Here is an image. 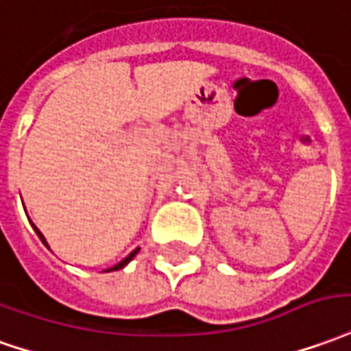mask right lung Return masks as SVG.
Returning a JSON list of instances; mask_svg holds the SVG:
<instances>
[{
  "label": "right lung",
  "mask_w": 351,
  "mask_h": 351,
  "mask_svg": "<svg viewBox=\"0 0 351 351\" xmlns=\"http://www.w3.org/2000/svg\"><path fill=\"white\" fill-rule=\"evenodd\" d=\"M34 230H36V234L39 235V239H41V241H43V243L47 245V241H45V237H43V234H41V232H39L38 228L34 226ZM136 252H138V249H136V251L131 252V254H129V256H127V258H123V261L119 262V264H116V266H114V268H110V269H108V271H114V269H121V268H123V266H125V264H129V262L133 261V256H134V254H136Z\"/></svg>",
  "instance_id": "obj_1"
}]
</instances>
